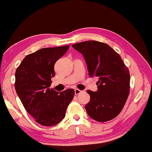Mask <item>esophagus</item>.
<instances>
[{
  "label": "esophagus",
  "instance_id": "34e87169",
  "mask_svg": "<svg viewBox=\"0 0 152 152\" xmlns=\"http://www.w3.org/2000/svg\"><path fill=\"white\" fill-rule=\"evenodd\" d=\"M82 92V91H80V90H79L78 88H76L74 90V93H75V94H79L80 93H81Z\"/></svg>",
  "mask_w": 152,
  "mask_h": 152
}]
</instances>
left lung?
<instances>
[{"mask_svg": "<svg viewBox=\"0 0 152 152\" xmlns=\"http://www.w3.org/2000/svg\"><path fill=\"white\" fill-rule=\"evenodd\" d=\"M81 53L89 76L99 79L96 92L87 91L91 100L85 106L88 115L99 122L118 116L129 94L130 74L119 53L107 43L86 41L72 45Z\"/></svg>", "mask_w": 152, "mask_h": 152, "instance_id": "1", "label": "left lung"}]
</instances>
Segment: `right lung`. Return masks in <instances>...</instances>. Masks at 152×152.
<instances>
[{
  "label": "right lung",
  "mask_w": 152,
  "mask_h": 152,
  "mask_svg": "<svg viewBox=\"0 0 152 152\" xmlns=\"http://www.w3.org/2000/svg\"><path fill=\"white\" fill-rule=\"evenodd\" d=\"M70 45L42 48L25 56L15 72V87L25 110L43 126H53L65 117L74 89L61 92L50 88L54 65Z\"/></svg>",
  "instance_id": "1"
}]
</instances>
